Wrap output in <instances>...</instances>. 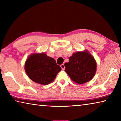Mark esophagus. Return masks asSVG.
Returning <instances> with one entry per match:
<instances>
[{
  "mask_svg": "<svg viewBox=\"0 0 121 121\" xmlns=\"http://www.w3.org/2000/svg\"><path fill=\"white\" fill-rule=\"evenodd\" d=\"M60 67H61V69H62V70H65V65L63 64H63H62V65H61Z\"/></svg>",
  "mask_w": 121,
  "mask_h": 121,
  "instance_id": "obj_1",
  "label": "esophagus"
}]
</instances>
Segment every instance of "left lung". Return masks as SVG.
<instances>
[{
	"label": "left lung",
	"instance_id": "left-lung-1",
	"mask_svg": "<svg viewBox=\"0 0 121 121\" xmlns=\"http://www.w3.org/2000/svg\"><path fill=\"white\" fill-rule=\"evenodd\" d=\"M65 71L71 80L79 84L88 82L95 76L97 62L87 50L73 53L68 62L65 63Z\"/></svg>",
	"mask_w": 121,
	"mask_h": 121
}]
</instances>
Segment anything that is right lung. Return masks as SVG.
Segmentation results:
<instances>
[{"mask_svg": "<svg viewBox=\"0 0 121 121\" xmlns=\"http://www.w3.org/2000/svg\"><path fill=\"white\" fill-rule=\"evenodd\" d=\"M24 69L32 81L42 85H48L54 80L61 70L56 60L45 52L33 53L26 59Z\"/></svg>", "mask_w": 121, "mask_h": 121, "instance_id": "add662e5", "label": "right lung"}]
</instances>
